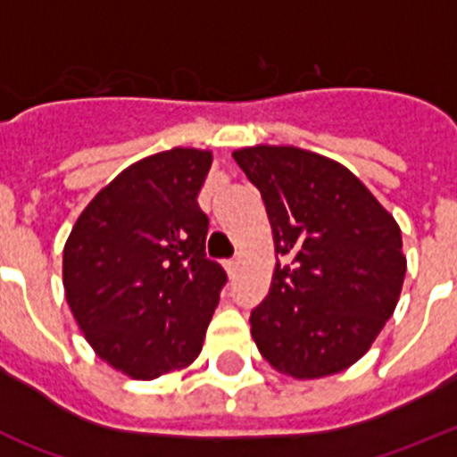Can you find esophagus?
<instances>
[{
    "label": "esophagus",
    "mask_w": 457,
    "mask_h": 457,
    "mask_svg": "<svg viewBox=\"0 0 457 457\" xmlns=\"http://www.w3.org/2000/svg\"><path fill=\"white\" fill-rule=\"evenodd\" d=\"M225 269H228V273H229V275L237 273V269H238V257L228 259V262H225Z\"/></svg>",
    "instance_id": "esophagus-1"
}]
</instances>
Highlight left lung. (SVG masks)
I'll use <instances>...</instances> for the list:
<instances>
[{"instance_id": "left-lung-1", "label": "left lung", "mask_w": 457, "mask_h": 457, "mask_svg": "<svg viewBox=\"0 0 457 457\" xmlns=\"http://www.w3.org/2000/svg\"><path fill=\"white\" fill-rule=\"evenodd\" d=\"M273 228L269 295L250 314L259 353L287 376L348 369L394 314L405 278L401 229L348 168L291 145L232 154Z\"/></svg>"}]
</instances>
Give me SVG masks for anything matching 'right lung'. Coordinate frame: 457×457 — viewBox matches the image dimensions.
Here are the masks:
<instances>
[{
	"label": "right lung",
	"mask_w": 457,
	"mask_h": 457,
	"mask_svg": "<svg viewBox=\"0 0 457 457\" xmlns=\"http://www.w3.org/2000/svg\"><path fill=\"white\" fill-rule=\"evenodd\" d=\"M212 154L172 147L131 163L81 212L63 250L68 305L93 351L137 380L188 367L228 273L207 257L198 193Z\"/></svg>",
	"instance_id": "1"
}]
</instances>
